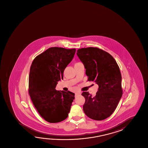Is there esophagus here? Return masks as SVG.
Returning <instances> with one entry per match:
<instances>
[{"instance_id":"esophagus-1","label":"esophagus","mask_w":148,"mask_h":148,"mask_svg":"<svg viewBox=\"0 0 148 148\" xmlns=\"http://www.w3.org/2000/svg\"><path fill=\"white\" fill-rule=\"evenodd\" d=\"M81 94V93H76L75 94V97H77V96H79V95Z\"/></svg>"}]
</instances>
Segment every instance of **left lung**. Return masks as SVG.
Instances as JSON below:
<instances>
[{
    "mask_svg": "<svg viewBox=\"0 0 148 148\" xmlns=\"http://www.w3.org/2000/svg\"><path fill=\"white\" fill-rule=\"evenodd\" d=\"M77 55L84 66L88 81L99 85L95 97L88 92L82 94L85 99L83 111L93 120H104L114 111L122 95L119 67L111 55L99 48H81Z\"/></svg>",
    "mask_w": 148,
    "mask_h": 148,
    "instance_id": "left-lung-1",
    "label": "left lung"
}]
</instances>
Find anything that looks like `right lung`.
Here are the masks:
<instances>
[{
    "mask_svg": "<svg viewBox=\"0 0 148 148\" xmlns=\"http://www.w3.org/2000/svg\"><path fill=\"white\" fill-rule=\"evenodd\" d=\"M75 49L51 47L34 60L29 76V94L40 116L49 123H58L69 115L75 94L56 90L58 82L72 61Z\"/></svg>",
    "mask_w": 148,
    "mask_h": 148,
    "instance_id": "add662e5",
    "label": "right lung"
}]
</instances>
